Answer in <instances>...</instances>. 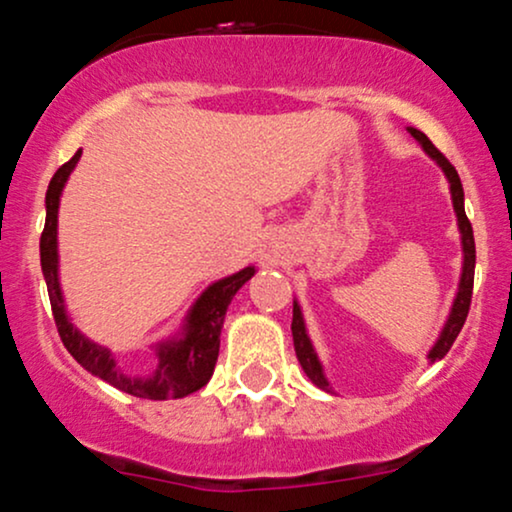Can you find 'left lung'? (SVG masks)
Instances as JSON below:
<instances>
[{
	"label": "left lung",
	"mask_w": 512,
	"mask_h": 512,
	"mask_svg": "<svg viewBox=\"0 0 512 512\" xmlns=\"http://www.w3.org/2000/svg\"><path fill=\"white\" fill-rule=\"evenodd\" d=\"M408 133H411V136L418 140L420 145H423L425 153H428L432 160L440 165V170L445 172V177L449 182V194H452L454 213H457V226H459V233H462L464 262H462V277H459V289H457V296H454V301H452V308H449V316L445 320V325H442V330H440V338L435 340V345H432L428 352L430 362H437V359H442L447 355L449 347H452V342L457 340L459 330H462L466 313H469V306H471V289H474V267H476L474 230H471L469 218H466V213H464L462 179H459V174L452 167V162H449L447 157L430 143V138L425 136L423 131H418V128H408ZM291 333H294L296 357H299V364L303 367V372H306L308 379H311L318 389L333 391L330 389V381L325 379L323 364H320L316 350H313V342H311V338H308V330H306V323H303V313H301L299 301H294V320H291Z\"/></svg>",
	"instance_id": "obj_1"
}]
</instances>
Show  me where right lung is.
Listing matches in <instances>:
<instances>
[{
	"label": "right lung",
	"mask_w": 512,
	"mask_h": 512,
	"mask_svg": "<svg viewBox=\"0 0 512 512\" xmlns=\"http://www.w3.org/2000/svg\"><path fill=\"white\" fill-rule=\"evenodd\" d=\"M82 150H77L70 160L53 174L46 192V228L41 235V269L46 277L50 308H53L55 325L63 345L72 357L87 369L89 374L99 376L106 384L116 386L123 393L148 401H167V398H184L209 384L213 367L221 347V328L226 318L228 303L238 294V289L247 279L255 277V267H245L230 277L218 279L206 286L189 308L182 330L172 338L160 340L153 345L155 367L150 372H126L119 367L114 352L99 342L89 340L80 333L72 318L67 316L63 286L58 274V209L60 196L75 165L80 162Z\"/></svg>",
	"instance_id": "right-lung-1"
}]
</instances>
